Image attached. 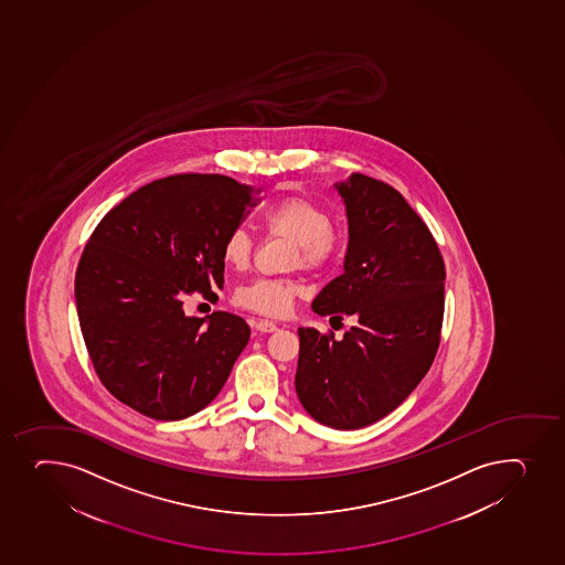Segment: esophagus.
I'll use <instances>...</instances> for the list:
<instances>
[{
  "mask_svg": "<svg viewBox=\"0 0 565 565\" xmlns=\"http://www.w3.org/2000/svg\"><path fill=\"white\" fill-rule=\"evenodd\" d=\"M257 332L259 333H273L278 330V327H276V322H273V320H257L256 324Z\"/></svg>",
  "mask_w": 565,
  "mask_h": 565,
  "instance_id": "obj_1",
  "label": "esophagus"
}]
</instances>
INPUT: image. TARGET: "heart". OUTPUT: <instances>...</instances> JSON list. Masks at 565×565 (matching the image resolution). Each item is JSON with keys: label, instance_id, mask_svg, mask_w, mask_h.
Masks as SVG:
<instances>
[{"label": "heart", "instance_id": "obj_1", "mask_svg": "<svg viewBox=\"0 0 565 565\" xmlns=\"http://www.w3.org/2000/svg\"><path fill=\"white\" fill-rule=\"evenodd\" d=\"M263 230L273 237L291 241L289 267H300L319 274L332 265L341 248V235L333 230L332 215L327 207L303 196L281 200L263 215ZM254 243L243 227H235L222 241V259L233 270H245L252 262ZM298 295L292 279L262 278L241 287L238 306L257 313L284 315L291 309Z\"/></svg>", "mask_w": 565, "mask_h": 565}]
</instances>
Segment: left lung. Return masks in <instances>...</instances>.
I'll list each match as a JSON object with an SVG mask.
<instances>
[{"instance_id": "8db88e82", "label": "left lung", "mask_w": 565, "mask_h": 565, "mask_svg": "<svg viewBox=\"0 0 565 565\" xmlns=\"http://www.w3.org/2000/svg\"><path fill=\"white\" fill-rule=\"evenodd\" d=\"M349 218L344 273L311 308L352 317L343 339L298 328V401L320 425L358 430L390 415L436 358L445 309V263L425 222L384 181L335 183Z\"/></svg>"}]
</instances>
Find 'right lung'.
<instances>
[{
	"label": "right lung",
	"mask_w": 565,
	"mask_h": 565,
	"mask_svg": "<svg viewBox=\"0 0 565 565\" xmlns=\"http://www.w3.org/2000/svg\"><path fill=\"white\" fill-rule=\"evenodd\" d=\"M256 194L227 175H169L131 192L88 238L79 327L102 384L135 412L186 419L226 384L250 328L226 311L186 317L183 295L224 287L222 241Z\"/></svg>",
	"instance_id": "right-lung-1"
}]
</instances>
